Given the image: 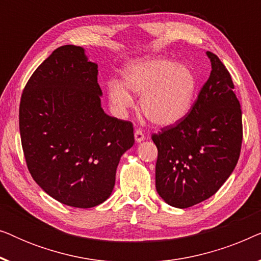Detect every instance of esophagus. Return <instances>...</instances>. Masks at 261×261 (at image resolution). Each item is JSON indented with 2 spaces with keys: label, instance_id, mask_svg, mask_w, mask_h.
I'll list each match as a JSON object with an SVG mask.
<instances>
[{
  "label": "esophagus",
  "instance_id": "esophagus-1",
  "mask_svg": "<svg viewBox=\"0 0 261 261\" xmlns=\"http://www.w3.org/2000/svg\"><path fill=\"white\" fill-rule=\"evenodd\" d=\"M134 138H135V141H137V142H141V141L145 140V135H144V133H142V132L139 130V129L135 130Z\"/></svg>",
  "mask_w": 261,
  "mask_h": 261
}]
</instances>
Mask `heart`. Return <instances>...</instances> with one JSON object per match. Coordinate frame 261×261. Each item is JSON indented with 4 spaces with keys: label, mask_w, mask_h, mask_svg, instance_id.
I'll use <instances>...</instances> for the list:
<instances>
[{
    "label": "heart",
    "mask_w": 261,
    "mask_h": 261,
    "mask_svg": "<svg viewBox=\"0 0 261 261\" xmlns=\"http://www.w3.org/2000/svg\"><path fill=\"white\" fill-rule=\"evenodd\" d=\"M197 80L188 66L163 58L134 60L122 70V82L108 83V97L119 113L134 105L127 90L141 96L140 110L149 122L170 126L183 119L194 101Z\"/></svg>",
    "instance_id": "heart-1"
}]
</instances>
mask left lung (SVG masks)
Listing matches in <instances>:
<instances>
[{
    "mask_svg": "<svg viewBox=\"0 0 261 261\" xmlns=\"http://www.w3.org/2000/svg\"><path fill=\"white\" fill-rule=\"evenodd\" d=\"M206 56L212 72L190 112L152 135L158 148L156 191L174 208H189L215 195L240 156V102L226 66L214 53Z\"/></svg>",
    "mask_w": 261,
    "mask_h": 261,
    "instance_id": "8db88e82",
    "label": "left lung"
}]
</instances>
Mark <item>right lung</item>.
Masks as SVG:
<instances>
[{
    "label": "right lung",
    "mask_w": 261,
    "mask_h": 261,
    "mask_svg": "<svg viewBox=\"0 0 261 261\" xmlns=\"http://www.w3.org/2000/svg\"><path fill=\"white\" fill-rule=\"evenodd\" d=\"M97 64L81 46H60L40 64L21 96L19 124L27 167L52 198L92 208L112 195L133 124L101 107Z\"/></svg>",
    "instance_id": "right-lung-1"
}]
</instances>
